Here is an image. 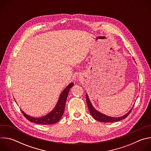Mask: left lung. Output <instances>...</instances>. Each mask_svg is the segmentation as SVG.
I'll return each mask as SVG.
<instances>
[{"instance_id":"left-lung-1","label":"left lung","mask_w":151,"mask_h":151,"mask_svg":"<svg viewBox=\"0 0 151 151\" xmlns=\"http://www.w3.org/2000/svg\"><path fill=\"white\" fill-rule=\"evenodd\" d=\"M86 100H87L88 108V110H89L91 116L97 121L102 122H117V121H121L122 119H124L125 118H127L128 116V115L131 113V112L133 109V107H132V109L129 111L128 113H127L125 115H124L122 116L116 117V118L111 117V116L105 115L104 114H101V112L97 111L96 109H94V107L93 106V105L88 98V94L87 93H86Z\"/></svg>"}]
</instances>
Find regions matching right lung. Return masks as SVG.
<instances>
[{
  "label": "right lung",
  "instance_id": "right-lung-1",
  "mask_svg": "<svg viewBox=\"0 0 151 151\" xmlns=\"http://www.w3.org/2000/svg\"><path fill=\"white\" fill-rule=\"evenodd\" d=\"M73 82L70 83L61 92L57 104L54 109L47 115L40 118H34L27 115L21 109V112H22L24 116L30 122L41 125H50L55 124L61 119L64 114L69 91L70 89L73 87Z\"/></svg>",
  "mask_w": 151,
  "mask_h": 151
}]
</instances>
